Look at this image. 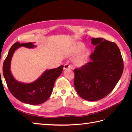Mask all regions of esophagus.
<instances>
[{
    "label": "esophagus",
    "mask_w": 132,
    "mask_h": 132,
    "mask_svg": "<svg viewBox=\"0 0 132 132\" xmlns=\"http://www.w3.org/2000/svg\"><path fill=\"white\" fill-rule=\"evenodd\" d=\"M71 69L72 68V67H71V65L70 64H69L68 63H67L65 64H64V69Z\"/></svg>",
    "instance_id": "obj_1"
}]
</instances>
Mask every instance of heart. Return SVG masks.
Instances as JSON below:
<instances>
[{"instance_id":"b5f03b06","label":"heart","mask_w":132,"mask_h":132,"mask_svg":"<svg viewBox=\"0 0 132 132\" xmlns=\"http://www.w3.org/2000/svg\"><path fill=\"white\" fill-rule=\"evenodd\" d=\"M84 44L80 42H77L73 44L70 48V52L75 54L79 52L75 59L76 64L81 66L85 63L86 58L87 56V51L84 49Z\"/></svg>"}]
</instances>
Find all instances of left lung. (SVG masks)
<instances>
[{
    "label": "left lung",
    "mask_w": 132,
    "mask_h": 132,
    "mask_svg": "<svg viewBox=\"0 0 132 132\" xmlns=\"http://www.w3.org/2000/svg\"><path fill=\"white\" fill-rule=\"evenodd\" d=\"M95 46L91 61L75 69L74 86L78 95L87 101L106 97L113 90L123 73V58L117 45L102 38H91Z\"/></svg>",
    "instance_id": "obj_1"
}]
</instances>
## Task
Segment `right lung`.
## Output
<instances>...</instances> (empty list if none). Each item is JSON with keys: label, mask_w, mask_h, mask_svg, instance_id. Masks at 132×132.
Listing matches in <instances>:
<instances>
[{"label": "right lung", "mask_w": 132, "mask_h": 132, "mask_svg": "<svg viewBox=\"0 0 132 132\" xmlns=\"http://www.w3.org/2000/svg\"><path fill=\"white\" fill-rule=\"evenodd\" d=\"M23 46L34 48L32 43H20L17 42L11 46L6 58L4 61L3 73L5 79L7 87L10 93L19 101L30 105H39L46 101L52 92L54 84L61 74L63 65L57 68L46 70L37 80L29 83L20 82L14 78L10 69V63L14 52L19 47Z\"/></svg>", "instance_id": "add662e5"}]
</instances>
